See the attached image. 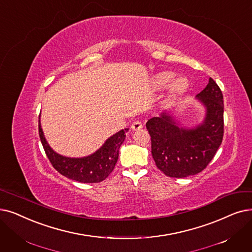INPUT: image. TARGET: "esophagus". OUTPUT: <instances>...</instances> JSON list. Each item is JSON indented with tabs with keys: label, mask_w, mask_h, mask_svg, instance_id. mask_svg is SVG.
Instances as JSON below:
<instances>
[{
	"label": "esophagus",
	"mask_w": 252,
	"mask_h": 252,
	"mask_svg": "<svg viewBox=\"0 0 252 252\" xmlns=\"http://www.w3.org/2000/svg\"><path fill=\"white\" fill-rule=\"evenodd\" d=\"M143 127V125H142L141 122H139V120H136V122H134L132 124V126H130V128H132L133 130H137V129H140Z\"/></svg>",
	"instance_id": "34e87169"
}]
</instances>
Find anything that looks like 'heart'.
<instances>
[{
  "instance_id": "obj_1",
  "label": "heart",
  "mask_w": 252,
  "mask_h": 252,
  "mask_svg": "<svg viewBox=\"0 0 252 252\" xmlns=\"http://www.w3.org/2000/svg\"><path fill=\"white\" fill-rule=\"evenodd\" d=\"M174 74L172 72H161L158 74L155 79H153V83H155L156 89L160 90L167 86L170 81L173 79ZM189 86L188 80L183 77H178L175 79L171 86H170V96H177L179 94H182L185 91H187Z\"/></svg>"
}]
</instances>
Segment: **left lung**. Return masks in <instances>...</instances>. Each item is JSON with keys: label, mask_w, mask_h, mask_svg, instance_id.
I'll return each mask as SVG.
<instances>
[{"label": "left lung", "mask_w": 252, "mask_h": 252, "mask_svg": "<svg viewBox=\"0 0 252 252\" xmlns=\"http://www.w3.org/2000/svg\"><path fill=\"white\" fill-rule=\"evenodd\" d=\"M196 99L206 108L204 122L182 127L167 112L146 123L151 155L157 167L169 177L184 178L202 172L214 158L223 138V95L210 78Z\"/></svg>", "instance_id": "left-lung-1"}]
</instances>
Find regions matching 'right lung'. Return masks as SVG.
<instances>
[{"label":"right lung","mask_w":252,"mask_h":252,"mask_svg":"<svg viewBox=\"0 0 252 252\" xmlns=\"http://www.w3.org/2000/svg\"><path fill=\"white\" fill-rule=\"evenodd\" d=\"M127 130L128 128L122 129L108 138L103 146L93 155L75 158L63 157L52 150L43 134L39 120V136L52 167L63 176L81 183H97L109 176L116 165L119 148L124 143Z\"/></svg>","instance_id":"right-lung-1"}]
</instances>
